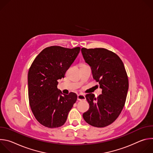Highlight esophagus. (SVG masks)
I'll use <instances>...</instances> for the list:
<instances>
[{
	"instance_id": "1",
	"label": "esophagus",
	"mask_w": 153,
	"mask_h": 153,
	"mask_svg": "<svg viewBox=\"0 0 153 153\" xmlns=\"http://www.w3.org/2000/svg\"><path fill=\"white\" fill-rule=\"evenodd\" d=\"M77 100H85V96L83 94H77Z\"/></svg>"
}]
</instances>
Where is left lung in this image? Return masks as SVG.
Masks as SVG:
<instances>
[{"instance_id": "left-lung-1", "label": "left lung", "mask_w": 153, "mask_h": 153, "mask_svg": "<svg viewBox=\"0 0 153 153\" xmlns=\"http://www.w3.org/2000/svg\"><path fill=\"white\" fill-rule=\"evenodd\" d=\"M81 51L102 90L97 98L92 93L86 95L90 108L83 117L90 125L105 127L116 120L125 105L129 85L127 74L122 60L114 53L105 48H82Z\"/></svg>"}]
</instances>
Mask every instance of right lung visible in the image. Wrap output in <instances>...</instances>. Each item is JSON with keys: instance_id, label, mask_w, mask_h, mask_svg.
<instances>
[{"instance_id": "1", "label": "right lung", "mask_w": 153, "mask_h": 153, "mask_svg": "<svg viewBox=\"0 0 153 153\" xmlns=\"http://www.w3.org/2000/svg\"><path fill=\"white\" fill-rule=\"evenodd\" d=\"M80 50L51 46L36 57L28 74V98L37 120L50 128L62 126L77 99L76 93L63 94L57 80L64 77Z\"/></svg>"}]
</instances>
